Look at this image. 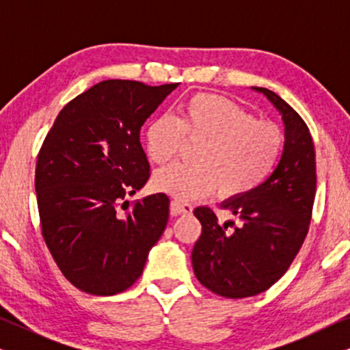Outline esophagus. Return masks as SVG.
<instances>
[{"label": "esophagus", "mask_w": 350, "mask_h": 350, "mask_svg": "<svg viewBox=\"0 0 350 350\" xmlns=\"http://www.w3.org/2000/svg\"><path fill=\"white\" fill-rule=\"evenodd\" d=\"M170 213L175 215V217L176 215H191L193 213V205L175 199L170 202Z\"/></svg>", "instance_id": "34e87169"}]
</instances>
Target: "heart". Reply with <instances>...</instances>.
<instances>
[{
  "instance_id": "heart-1",
  "label": "heart",
  "mask_w": 350,
  "mask_h": 350,
  "mask_svg": "<svg viewBox=\"0 0 350 350\" xmlns=\"http://www.w3.org/2000/svg\"><path fill=\"white\" fill-rule=\"evenodd\" d=\"M185 145L196 164H174L156 172L152 188L178 200L205 198L218 189L236 199L260 186L274 169L284 148V133L274 122L261 121L231 98L196 94L175 118L148 124L145 150L156 165L178 156Z\"/></svg>"
}]
</instances>
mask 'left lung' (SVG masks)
I'll return each mask as SVG.
<instances>
[{"mask_svg": "<svg viewBox=\"0 0 350 350\" xmlns=\"http://www.w3.org/2000/svg\"><path fill=\"white\" fill-rule=\"evenodd\" d=\"M253 89L282 114L285 145L279 164L265 183L223 202L239 226L219 224L208 207L194 210L202 224L191 253L194 274L205 288L232 299L266 291L285 274L308 236L317 186L314 142L303 118L272 90Z\"/></svg>", "mask_w": 350, "mask_h": 350, "instance_id": "left-lung-1", "label": "left lung"}]
</instances>
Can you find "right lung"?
Wrapping results in <instances>:
<instances>
[{"mask_svg":"<svg viewBox=\"0 0 350 350\" xmlns=\"http://www.w3.org/2000/svg\"><path fill=\"white\" fill-rule=\"evenodd\" d=\"M176 88L102 81L62 108L42 142L35 172L41 234L81 291L127 290L164 232L170 204L164 193L120 210L150 178L140 129Z\"/></svg>","mask_w":350,"mask_h":350,"instance_id":"1","label":"right lung"}]
</instances>
